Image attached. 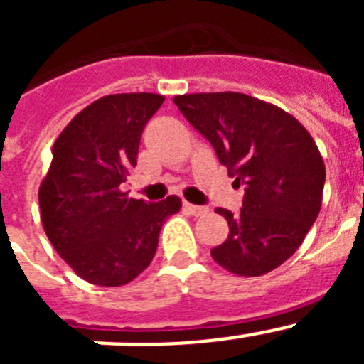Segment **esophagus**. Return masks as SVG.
<instances>
[{
    "instance_id": "obj_1",
    "label": "esophagus",
    "mask_w": 364,
    "mask_h": 364,
    "mask_svg": "<svg viewBox=\"0 0 364 364\" xmlns=\"http://www.w3.org/2000/svg\"><path fill=\"white\" fill-rule=\"evenodd\" d=\"M184 210L188 211L189 215L193 217H202L210 211V208H205V205H195V204H189V202H184Z\"/></svg>"
}]
</instances>
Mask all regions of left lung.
Masks as SVG:
<instances>
[{
	"label": "left lung",
	"instance_id": "obj_1",
	"mask_svg": "<svg viewBox=\"0 0 364 364\" xmlns=\"http://www.w3.org/2000/svg\"><path fill=\"white\" fill-rule=\"evenodd\" d=\"M173 102L244 186L239 215L217 208L230 235L211 250L215 262L240 277L279 268L321 211L326 169L314 138L290 112L242 92H195Z\"/></svg>",
	"mask_w": 364,
	"mask_h": 364
}]
</instances>
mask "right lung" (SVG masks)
Listing matches in <instances>:
<instances>
[{
  "mask_svg": "<svg viewBox=\"0 0 364 364\" xmlns=\"http://www.w3.org/2000/svg\"><path fill=\"white\" fill-rule=\"evenodd\" d=\"M164 100L154 92L104 96L80 111L53 146L38 191L41 224L60 257L91 284L136 279L156 253L166 218L182 208L176 195L144 202L120 188Z\"/></svg>",
  "mask_w": 364,
  "mask_h": 364,
  "instance_id": "obj_1",
  "label": "right lung"
}]
</instances>
